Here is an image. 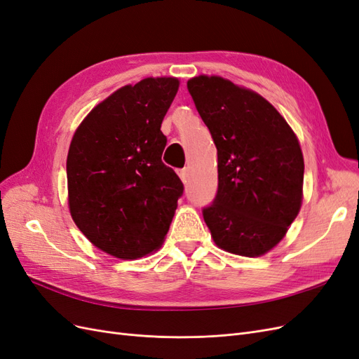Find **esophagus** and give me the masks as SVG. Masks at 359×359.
I'll return each instance as SVG.
<instances>
[{
    "instance_id": "esophagus-1",
    "label": "esophagus",
    "mask_w": 359,
    "mask_h": 359,
    "mask_svg": "<svg viewBox=\"0 0 359 359\" xmlns=\"http://www.w3.org/2000/svg\"><path fill=\"white\" fill-rule=\"evenodd\" d=\"M178 175H180V178H181V181L186 184L187 181H189V169H181L180 172H178Z\"/></svg>"
}]
</instances>
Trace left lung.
Segmentation results:
<instances>
[{
    "mask_svg": "<svg viewBox=\"0 0 359 359\" xmlns=\"http://www.w3.org/2000/svg\"><path fill=\"white\" fill-rule=\"evenodd\" d=\"M189 93L214 139L219 190L203 220L215 245L259 257L289 231L302 205L299 140L276 107L222 76L189 79Z\"/></svg>",
    "mask_w": 359,
    "mask_h": 359,
    "instance_id": "obj_1",
    "label": "left lung"
}]
</instances>
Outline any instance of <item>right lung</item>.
Wrapping results in <instances>:
<instances>
[{"label":"right lung","instance_id":"obj_1","mask_svg":"<svg viewBox=\"0 0 359 359\" xmlns=\"http://www.w3.org/2000/svg\"><path fill=\"white\" fill-rule=\"evenodd\" d=\"M177 78L124 85L83 118L67 154L69 210L88 241L133 260L165 241L182 182L161 161V123L178 93Z\"/></svg>","mask_w":359,"mask_h":359}]
</instances>
